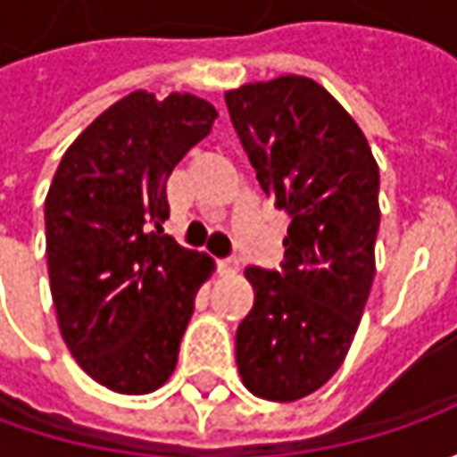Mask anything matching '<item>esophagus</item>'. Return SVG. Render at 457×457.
Returning a JSON list of instances; mask_svg holds the SVG:
<instances>
[{
	"instance_id": "1",
	"label": "esophagus",
	"mask_w": 457,
	"mask_h": 457,
	"mask_svg": "<svg viewBox=\"0 0 457 457\" xmlns=\"http://www.w3.org/2000/svg\"><path fill=\"white\" fill-rule=\"evenodd\" d=\"M216 264H219L220 274H237L238 272V259H237V256H223V259H219Z\"/></svg>"
}]
</instances>
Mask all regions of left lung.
<instances>
[{
	"label": "left lung",
	"mask_w": 457,
	"mask_h": 457,
	"mask_svg": "<svg viewBox=\"0 0 457 457\" xmlns=\"http://www.w3.org/2000/svg\"><path fill=\"white\" fill-rule=\"evenodd\" d=\"M231 124L274 205L290 216L279 270L246 267L254 307L238 323L244 386L295 402L338 371L374 282L378 167L359 124L305 76L226 94Z\"/></svg>",
	"instance_id": "1"
}]
</instances>
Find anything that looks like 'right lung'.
Listing matches in <instances>:
<instances>
[{
    "instance_id": "1",
    "label": "right lung",
    "mask_w": 457,
    "mask_h": 457,
    "mask_svg": "<svg viewBox=\"0 0 457 457\" xmlns=\"http://www.w3.org/2000/svg\"><path fill=\"white\" fill-rule=\"evenodd\" d=\"M216 109L134 91L62 154L45 198L50 292L62 341L101 386L147 395L175 371L208 256L162 231L167 178Z\"/></svg>"
}]
</instances>
